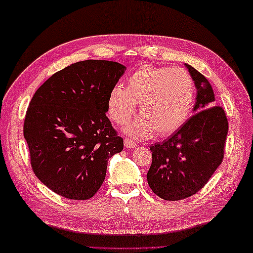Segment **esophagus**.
Segmentation results:
<instances>
[{"mask_svg": "<svg viewBox=\"0 0 253 253\" xmlns=\"http://www.w3.org/2000/svg\"><path fill=\"white\" fill-rule=\"evenodd\" d=\"M124 147H126V149H133V148H136V143L133 142V141L126 138L124 139Z\"/></svg>", "mask_w": 253, "mask_h": 253, "instance_id": "obj_1", "label": "esophagus"}]
</instances>
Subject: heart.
Here are the masks:
<instances>
[{"label": "heart", "mask_w": 253, "mask_h": 253, "mask_svg": "<svg viewBox=\"0 0 253 253\" xmlns=\"http://www.w3.org/2000/svg\"><path fill=\"white\" fill-rule=\"evenodd\" d=\"M196 88L187 71L167 66H144L126 80V86L114 85L109 93L108 112L118 124L129 121L139 104L141 117L123 127L124 133L144 140L158 132L170 135L191 113Z\"/></svg>", "instance_id": "b5f03b06"}]
</instances>
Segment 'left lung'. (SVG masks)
Returning <instances> with one entry per match:
<instances>
[{"label": "left lung", "mask_w": 253, "mask_h": 253, "mask_svg": "<svg viewBox=\"0 0 253 253\" xmlns=\"http://www.w3.org/2000/svg\"><path fill=\"white\" fill-rule=\"evenodd\" d=\"M197 88L193 113L162 143L150 147L152 163L147 179L161 199L176 201L193 196L210 180L223 159L228 120L214 106V93L206 77L185 63Z\"/></svg>", "instance_id": "8db88e82"}]
</instances>
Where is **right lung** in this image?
<instances>
[{
  "label": "right lung",
  "instance_id": "obj_1",
  "mask_svg": "<svg viewBox=\"0 0 253 253\" xmlns=\"http://www.w3.org/2000/svg\"><path fill=\"white\" fill-rule=\"evenodd\" d=\"M126 70L113 61L77 62L47 79L31 100L23 127L31 166L61 197L92 198L105 179L109 158L123 150L105 113L111 88Z\"/></svg>",
  "mask_w": 253,
  "mask_h": 253
}]
</instances>
